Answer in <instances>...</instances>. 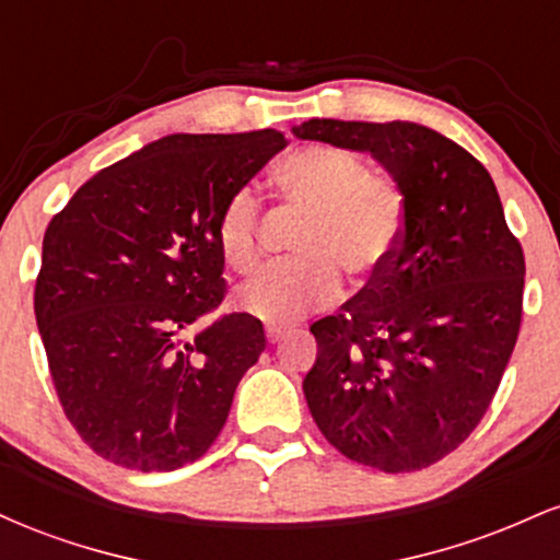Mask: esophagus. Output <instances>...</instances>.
Returning a JSON list of instances; mask_svg holds the SVG:
<instances>
[{
    "label": "esophagus",
    "mask_w": 560,
    "mask_h": 560,
    "mask_svg": "<svg viewBox=\"0 0 560 560\" xmlns=\"http://www.w3.org/2000/svg\"><path fill=\"white\" fill-rule=\"evenodd\" d=\"M284 334H287L284 326H266V337H268V342H271V345L279 342V339L284 337Z\"/></svg>",
    "instance_id": "obj_1"
}]
</instances>
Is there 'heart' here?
<instances>
[{
	"instance_id": "b5f03b06",
	"label": "heart",
	"mask_w": 560,
	"mask_h": 560,
	"mask_svg": "<svg viewBox=\"0 0 560 560\" xmlns=\"http://www.w3.org/2000/svg\"><path fill=\"white\" fill-rule=\"evenodd\" d=\"M289 208L307 213L300 229L298 262L268 268L244 284L236 305L262 324L284 326L329 307L342 294L339 266L371 276L392 258L405 223V199L395 182L339 147H307L279 171ZM262 213L255 186L226 199L215 221V244L231 271L247 273L260 262Z\"/></svg>"
}]
</instances>
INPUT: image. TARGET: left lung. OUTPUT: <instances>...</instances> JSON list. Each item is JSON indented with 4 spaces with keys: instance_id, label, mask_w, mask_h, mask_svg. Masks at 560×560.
<instances>
[{
    "instance_id": "1",
    "label": "left lung",
    "mask_w": 560,
    "mask_h": 560,
    "mask_svg": "<svg viewBox=\"0 0 560 560\" xmlns=\"http://www.w3.org/2000/svg\"><path fill=\"white\" fill-rule=\"evenodd\" d=\"M292 131L369 152L402 191L392 258L311 326L318 358L302 389L347 458L419 471L477 429L498 392L522 326V244L485 165L432 128L313 118Z\"/></svg>"
}]
</instances>
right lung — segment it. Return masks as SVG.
<instances>
[{"mask_svg":"<svg viewBox=\"0 0 560 560\" xmlns=\"http://www.w3.org/2000/svg\"><path fill=\"white\" fill-rule=\"evenodd\" d=\"M287 147L281 131L171 133L100 171L52 218L34 311L81 440L115 466L173 471L208 453L262 324L231 313L215 221Z\"/></svg>","mask_w":560,"mask_h":560,"instance_id":"add662e5","label":"right lung"}]
</instances>
